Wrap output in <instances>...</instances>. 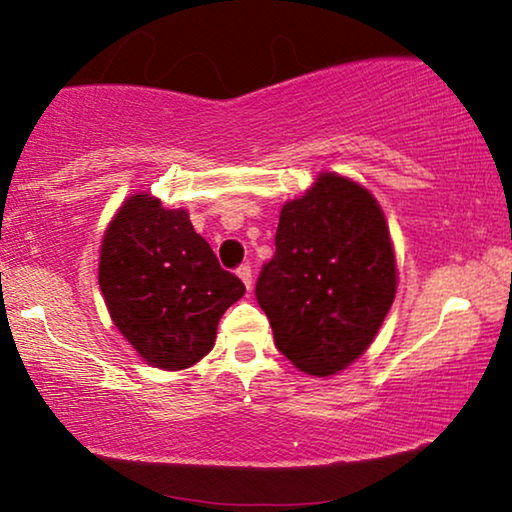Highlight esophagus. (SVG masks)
Wrapping results in <instances>:
<instances>
[{"mask_svg": "<svg viewBox=\"0 0 512 512\" xmlns=\"http://www.w3.org/2000/svg\"><path fill=\"white\" fill-rule=\"evenodd\" d=\"M238 277L242 279V284L247 286V291H251V268H249V263L240 265V268H238Z\"/></svg>", "mask_w": 512, "mask_h": 512, "instance_id": "obj_1", "label": "esophagus"}]
</instances>
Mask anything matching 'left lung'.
<instances>
[{"mask_svg":"<svg viewBox=\"0 0 512 512\" xmlns=\"http://www.w3.org/2000/svg\"><path fill=\"white\" fill-rule=\"evenodd\" d=\"M274 247L256 281L274 346L311 376L342 372L374 342L395 300L383 210L358 182L323 173L281 207Z\"/></svg>","mask_w":512,"mask_h":512,"instance_id":"obj_1","label":"left lung"}]
</instances>
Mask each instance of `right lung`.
<instances>
[{
    "label": "right lung",
    "mask_w": 512,
    "mask_h": 512,
    "mask_svg": "<svg viewBox=\"0 0 512 512\" xmlns=\"http://www.w3.org/2000/svg\"><path fill=\"white\" fill-rule=\"evenodd\" d=\"M99 286L117 330L140 358L161 369H187L212 351L224 311L244 284L221 268L194 231L187 210L133 194L106 228Z\"/></svg>",
    "instance_id": "1"
}]
</instances>
